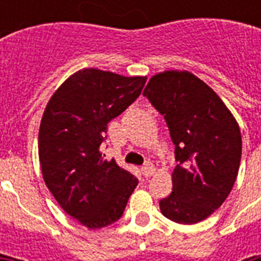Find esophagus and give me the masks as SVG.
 Wrapping results in <instances>:
<instances>
[{"mask_svg":"<svg viewBox=\"0 0 261 261\" xmlns=\"http://www.w3.org/2000/svg\"><path fill=\"white\" fill-rule=\"evenodd\" d=\"M141 172L143 173V176L149 177V176H151V174L155 173V167L151 163H146L142 168H141Z\"/></svg>","mask_w":261,"mask_h":261,"instance_id":"esophagus-1","label":"esophagus"}]
</instances>
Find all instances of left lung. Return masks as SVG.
<instances>
[{
    "instance_id": "obj_1",
    "label": "left lung",
    "mask_w": 261,
    "mask_h": 261,
    "mask_svg": "<svg viewBox=\"0 0 261 261\" xmlns=\"http://www.w3.org/2000/svg\"><path fill=\"white\" fill-rule=\"evenodd\" d=\"M143 94L165 119L178 163L172 194L160 200V210L173 222H200L234 186L243 149L239 123L218 94L190 71L153 75Z\"/></svg>"
}]
</instances>
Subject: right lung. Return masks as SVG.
Instances as JSON below:
<instances>
[{
  "instance_id": "1",
  "label": "right lung",
  "mask_w": 261,
  "mask_h": 261,
  "mask_svg": "<svg viewBox=\"0 0 261 261\" xmlns=\"http://www.w3.org/2000/svg\"><path fill=\"white\" fill-rule=\"evenodd\" d=\"M146 77L83 69L47 102L39 128V161L59 206L88 229L116 222L138 178L100 151L107 126L137 100Z\"/></svg>"
}]
</instances>
